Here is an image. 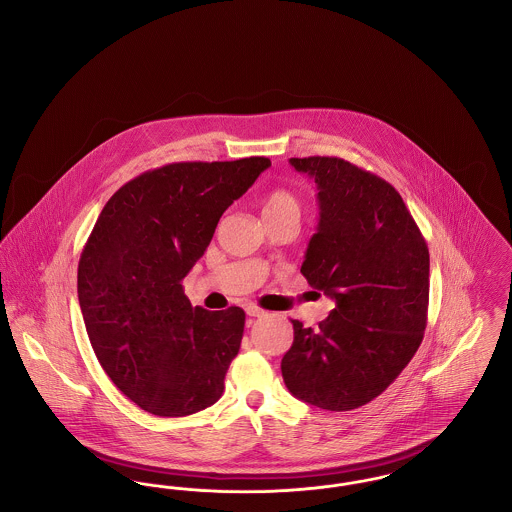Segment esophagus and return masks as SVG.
Here are the masks:
<instances>
[{"label":"esophagus","mask_w":512,"mask_h":512,"mask_svg":"<svg viewBox=\"0 0 512 512\" xmlns=\"http://www.w3.org/2000/svg\"><path fill=\"white\" fill-rule=\"evenodd\" d=\"M246 314L252 316V318H260V316H264L266 312H264L262 308H258L256 304H248V306H246Z\"/></svg>","instance_id":"obj_1"}]
</instances>
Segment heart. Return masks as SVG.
Returning <instances> with one entry per match:
<instances>
[{
    "label": "heart",
    "mask_w": 512,
    "mask_h": 512,
    "mask_svg": "<svg viewBox=\"0 0 512 512\" xmlns=\"http://www.w3.org/2000/svg\"><path fill=\"white\" fill-rule=\"evenodd\" d=\"M262 214L264 217H300V198L293 190L277 189L269 190L262 200Z\"/></svg>",
    "instance_id": "1"
}]
</instances>
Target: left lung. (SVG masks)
Instances as JSON below:
<instances>
[{
    "mask_svg": "<svg viewBox=\"0 0 512 512\" xmlns=\"http://www.w3.org/2000/svg\"><path fill=\"white\" fill-rule=\"evenodd\" d=\"M318 185L320 221L300 273L335 300L316 329L293 320L281 374L296 399L354 410L379 397L424 339L430 252L393 185L329 156L291 158Z\"/></svg>",
    "mask_w": 512,
    "mask_h": 512,
    "instance_id": "1",
    "label": "left lung"
}]
</instances>
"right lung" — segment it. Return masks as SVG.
<instances>
[{"instance_id":"obj_1","label":"right lung","mask_w":512,"mask_h":512,"mask_svg":"<svg viewBox=\"0 0 512 512\" xmlns=\"http://www.w3.org/2000/svg\"><path fill=\"white\" fill-rule=\"evenodd\" d=\"M269 165L254 156L146 171L109 198L82 248L77 289L90 345L117 389L150 414L189 416L223 393L244 310L192 308L183 279L219 217Z\"/></svg>"}]
</instances>
